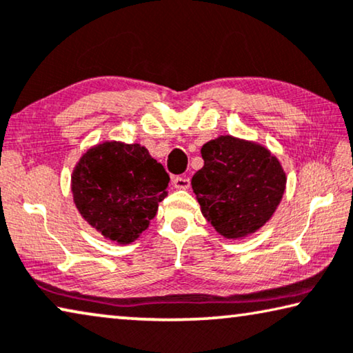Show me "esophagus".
Listing matches in <instances>:
<instances>
[{"mask_svg":"<svg viewBox=\"0 0 353 353\" xmlns=\"http://www.w3.org/2000/svg\"><path fill=\"white\" fill-rule=\"evenodd\" d=\"M172 184L176 189H189L191 188V180L188 176H173Z\"/></svg>","mask_w":353,"mask_h":353,"instance_id":"esophagus-1","label":"esophagus"}]
</instances>
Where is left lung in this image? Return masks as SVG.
<instances>
[{"label": "left lung", "mask_w": 353, "mask_h": 353, "mask_svg": "<svg viewBox=\"0 0 353 353\" xmlns=\"http://www.w3.org/2000/svg\"><path fill=\"white\" fill-rule=\"evenodd\" d=\"M203 167L192 176L200 211L227 240L267 224L283 200L285 172L267 146L219 135L202 146Z\"/></svg>", "instance_id": "1"}]
</instances>
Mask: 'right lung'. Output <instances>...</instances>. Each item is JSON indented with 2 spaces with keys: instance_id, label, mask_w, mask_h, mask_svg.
<instances>
[{
  "instance_id": "right-lung-1",
  "label": "right lung",
  "mask_w": 353,
  "mask_h": 353,
  "mask_svg": "<svg viewBox=\"0 0 353 353\" xmlns=\"http://www.w3.org/2000/svg\"><path fill=\"white\" fill-rule=\"evenodd\" d=\"M169 175L139 143L107 140L83 153L70 176L74 203L88 224L118 245L148 229L167 197Z\"/></svg>"
}]
</instances>
